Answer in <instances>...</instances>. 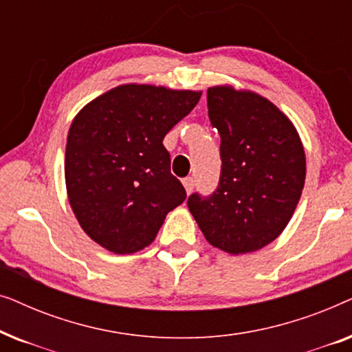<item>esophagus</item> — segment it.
<instances>
[{"instance_id":"esophagus-1","label":"esophagus","mask_w":352,"mask_h":352,"mask_svg":"<svg viewBox=\"0 0 352 352\" xmlns=\"http://www.w3.org/2000/svg\"><path fill=\"white\" fill-rule=\"evenodd\" d=\"M182 184H184L187 194H190L192 189H194V179H192V177H184V179H182Z\"/></svg>"}]
</instances>
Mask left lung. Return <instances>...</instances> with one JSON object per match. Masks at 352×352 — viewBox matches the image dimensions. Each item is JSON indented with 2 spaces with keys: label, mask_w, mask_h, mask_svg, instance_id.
<instances>
[{
  "label": "left lung",
  "mask_w": 352,
  "mask_h": 352,
  "mask_svg": "<svg viewBox=\"0 0 352 352\" xmlns=\"http://www.w3.org/2000/svg\"><path fill=\"white\" fill-rule=\"evenodd\" d=\"M206 100L221 136V179L213 195H190L187 206L214 248L258 252L295 213L306 179L305 147L292 120L254 91L216 85Z\"/></svg>",
  "instance_id": "1"
}]
</instances>
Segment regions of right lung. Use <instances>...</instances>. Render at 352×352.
I'll use <instances>...</instances> for the list:
<instances>
[{"instance_id": "obj_1", "label": "right lung", "mask_w": 352, "mask_h": 352, "mask_svg": "<svg viewBox=\"0 0 352 352\" xmlns=\"http://www.w3.org/2000/svg\"><path fill=\"white\" fill-rule=\"evenodd\" d=\"M201 91L126 83L72 120L65 147L69 204L86 235L115 254L141 252L186 200L163 138L190 113Z\"/></svg>"}]
</instances>
